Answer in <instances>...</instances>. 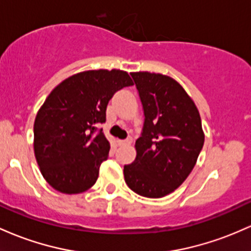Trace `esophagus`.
I'll list each match as a JSON object with an SVG mask.
<instances>
[{"instance_id": "esophagus-1", "label": "esophagus", "mask_w": 251, "mask_h": 251, "mask_svg": "<svg viewBox=\"0 0 251 251\" xmlns=\"http://www.w3.org/2000/svg\"><path fill=\"white\" fill-rule=\"evenodd\" d=\"M118 145H130L132 143V138H127V139H118L117 140Z\"/></svg>"}]
</instances>
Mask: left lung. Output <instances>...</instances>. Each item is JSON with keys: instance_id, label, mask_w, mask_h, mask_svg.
Returning a JSON list of instances; mask_svg holds the SVG:
<instances>
[{"instance_id": "8db88e82", "label": "left lung", "mask_w": 251, "mask_h": 251, "mask_svg": "<svg viewBox=\"0 0 251 251\" xmlns=\"http://www.w3.org/2000/svg\"><path fill=\"white\" fill-rule=\"evenodd\" d=\"M144 108L136 159L124 167L128 187L145 198H162L184 182L201 151V118L194 101L170 76L131 73Z\"/></svg>"}]
</instances>
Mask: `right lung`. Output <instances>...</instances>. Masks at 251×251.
Instances as JSON below:
<instances>
[{
	"instance_id": "1",
	"label": "right lung",
	"mask_w": 251,
	"mask_h": 251,
	"mask_svg": "<svg viewBox=\"0 0 251 251\" xmlns=\"http://www.w3.org/2000/svg\"><path fill=\"white\" fill-rule=\"evenodd\" d=\"M133 84L120 69L87 70L53 88L34 120V156L53 189L79 194L94 186L111 144L96 124L106 121L108 101Z\"/></svg>"
}]
</instances>
